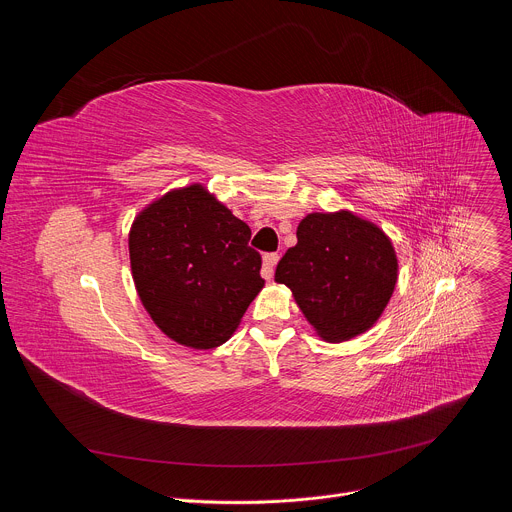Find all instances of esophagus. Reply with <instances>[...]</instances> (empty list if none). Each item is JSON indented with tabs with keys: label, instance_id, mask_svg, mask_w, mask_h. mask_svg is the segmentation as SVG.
<instances>
[{
	"label": "esophagus",
	"instance_id": "1",
	"mask_svg": "<svg viewBox=\"0 0 512 512\" xmlns=\"http://www.w3.org/2000/svg\"><path fill=\"white\" fill-rule=\"evenodd\" d=\"M277 261H279V255H277V253H265V255H263L261 275H263L265 279H271V277H273V271H275Z\"/></svg>",
	"mask_w": 512,
	"mask_h": 512
}]
</instances>
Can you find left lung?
Wrapping results in <instances>:
<instances>
[{"mask_svg":"<svg viewBox=\"0 0 512 512\" xmlns=\"http://www.w3.org/2000/svg\"><path fill=\"white\" fill-rule=\"evenodd\" d=\"M275 281L326 342L367 332L387 308L397 283V255L389 237L348 210L312 212L298 227Z\"/></svg>","mask_w":512,"mask_h":512,"instance_id":"obj_1","label":"left lung"}]
</instances>
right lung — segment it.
Wrapping results in <instances>:
<instances>
[{
  "instance_id": "add662e5",
  "label": "right lung",
  "mask_w": 512,
  "mask_h": 512,
  "mask_svg": "<svg viewBox=\"0 0 512 512\" xmlns=\"http://www.w3.org/2000/svg\"><path fill=\"white\" fill-rule=\"evenodd\" d=\"M249 239L247 223L200 184L139 212L129 231L133 281L166 336L192 348L229 340L265 283Z\"/></svg>"
}]
</instances>
